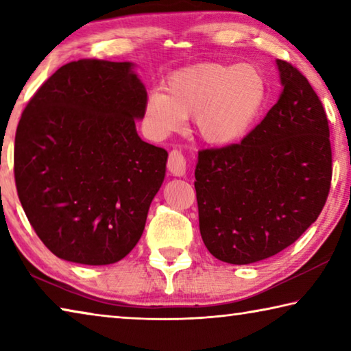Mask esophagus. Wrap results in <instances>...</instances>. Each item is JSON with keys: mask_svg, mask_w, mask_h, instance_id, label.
<instances>
[{"mask_svg": "<svg viewBox=\"0 0 351 351\" xmlns=\"http://www.w3.org/2000/svg\"><path fill=\"white\" fill-rule=\"evenodd\" d=\"M167 167L175 176H182L186 173V158H184V154L180 150L170 152Z\"/></svg>", "mask_w": 351, "mask_h": 351, "instance_id": "obj_1", "label": "esophagus"}]
</instances>
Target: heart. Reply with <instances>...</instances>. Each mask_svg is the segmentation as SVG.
Segmentation results:
<instances>
[{"label": "heart", "instance_id": "b5f03b06", "mask_svg": "<svg viewBox=\"0 0 351 351\" xmlns=\"http://www.w3.org/2000/svg\"><path fill=\"white\" fill-rule=\"evenodd\" d=\"M164 91H152L144 105L154 138L181 132L193 117L195 132L210 145L240 141L257 121L268 97V82L251 63L204 62L171 73Z\"/></svg>", "mask_w": 351, "mask_h": 351}]
</instances>
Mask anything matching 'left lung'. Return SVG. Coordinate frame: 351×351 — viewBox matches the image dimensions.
Masks as SVG:
<instances>
[{
	"instance_id": "1",
	"label": "left lung",
	"mask_w": 351,
	"mask_h": 351,
	"mask_svg": "<svg viewBox=\"0 0 351 351\" xmlns=\"http://www.w3.org/2000/svg\"><path fill=\"white\" fill-rule=\"evenodd\" d=\"M283 93L239 144L206 148L195 170L199 232L232 265L268 258L316 221L332 175L330 127L306 77L277 60Z\"/></svg>"
}]
</instances>
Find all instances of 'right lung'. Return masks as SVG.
Returning a JSON list of instances; mask_svg holds the SVG:
<instances>
[{"instance_id":"1","label":"right lung","mask_w":351,"mask_h":351,"mask_svg":"<svg viewBox=\"0 0 351 351\" xmlns=\"http://www.w3.org/2000/svg\"><path fill=\"white\" fill-rule=\"evenodd\" d=\"M145 100L132 63L82 58L27 102L15 134V186L58 258L110 265L139 241L167 162L164 148L136 133Z\"/></svg>"}]
</instances>
